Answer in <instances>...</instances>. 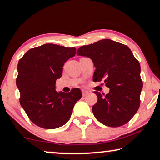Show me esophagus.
Here are the masks:
<instances>
[{"mask_svg":"<svg viewBox=\"0 0 160 160\" xmlns=\"http://www.w3.org/2000/svg\"><path fill=\"white\" fill-rule=\"evenodd\" d=\"M82 95L83 96H86L87 94H88L89 92H88V91H87V90H84V89H82Z\"/></svg>","mask_w":160,"mask_h":160,"instance_id":"obj_1","label":"esophagus"}]
</instances>
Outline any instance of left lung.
I'll return each instance as SVG.
<instances>
[{"label":"left lung","mask_w":160,"mask_h":160,"mask_svg":"<svg viewBox=\"0 0 160 160\" xmlns=\"http://www.w3.org/2000/svg\"><path fill=\"white\" fill-rule=\"evenodd\" d=\"M76 54L92 60L96 68L94 82L104 80L110 88L106 95L94 92L98 96L92 106L96 119L111 128L128 123L138 110L143 88L141 65L130 48L111 39H102L82 46Z\"/></svg>","instance_id":"8db88e82"}]
</instances>
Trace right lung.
Segmentation results:
<instances>
[{"label": "right lung", "mask_w": 160, "mask_h": 160, "mask_svg": "<svg viewBox=\"0 0 160 160\" xmlns=\"http://www.w3.org/2000/svg\"><path fill=\"white\" fill-rule=\"evenodd\" d=\"M76 48L46 43L32 48L19 60L16 84L21 106L32 123L44 129L64 125L82 94L78 88L68 93L57 92L56 80L63 65L75 56Z\"/></svg>", "instance_id": "1"}]
</instances>
